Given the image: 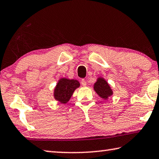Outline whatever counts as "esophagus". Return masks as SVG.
I'll return each mask as SVG.
<instances>
[{
	"label": "esophagus",
	"instance_id": "obj_1",
	"mask_svg": "<svg viewBox=\"0 0 159 159\" xmlns=\"http://www.w3.org/2000/svg\"><path fill=\"white\" fill-rule=\"evenodd\" d=\"M81 85H83V86H85L86 85H87V83H86V81L85 80H84V79H83V80H81Z\"/></svg>",
	"mask_w": 159,
	"mask_h": 159
}]
</instances>
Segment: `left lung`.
I'll use <instances>...</instances> for the list:
<instances>
[{"instance_id": "1", "label": "left lung", "mask_w": 159, "mask_h": 159, "mask_svg": "<svg viewBox=\"0 0 159 159\" xmlns=\"http://www.w3.org/2000/svg\"><path fill=\"white\" fill-rule=\"evenodd\" d=\"M94 90L101 98L104 99H107L113 94V91L108 83L103 78L100 77L98 78L97 82L94 84Z\"/></svg>"}]
</instances>
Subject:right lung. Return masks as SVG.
Returning <instances> with one entry per match:
<instances>
[{"label": "right lung", "instance_id": "add662e5", "mask_svg": "<svg viewBox=\"0 0 159 159\" xmlns=\"http://www.w3.org/2000/svg\"><path fill=\"white\" fill-rule=\"evenodd\" d=\"M80 86L76 80L67 79L65 78L59 80L54 91V98L62 104H66L73 95L74 90Z\"/></svg>", "mask_w": 159, "mask_h": 159}]
</instances>
